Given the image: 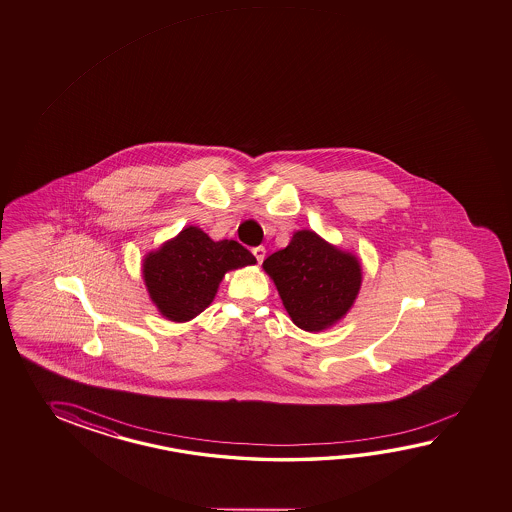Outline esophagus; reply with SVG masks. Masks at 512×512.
Returning a JSON list of instances; mask_svg holds the SVG:
<instances>
[{
    "instance_id": "34e87169",
    "label": "esophagus",
    "mask_w": 512,
    "mask_h": 512,
    "mask_svg": "<svg viewBox=\"0 0 512 512\" xmlns=\"http://www.w3.org/2000/svg\"><path fill=\"white\" fill-rule=\"evenodd\" d=\"M265 247H254L252 249V254L256 256V260H258V263H261V261L265 260Z\"/></svg>"
}]
</instances>
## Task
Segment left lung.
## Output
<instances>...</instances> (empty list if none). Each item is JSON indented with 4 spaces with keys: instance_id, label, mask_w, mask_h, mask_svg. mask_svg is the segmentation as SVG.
I'll return each mask as SVG.
<instances>
[{
    "instance_id": "8db88e82",
    "label": "left lung",
    "mask_w": 512,
    "mask_h": 512,
    "mask_svg": "<svg viewBox=\"0 0 512 512\" xmlns=\"http://www.w3.org/2000/svg\"><path fill=\"white\" fill-rule=\"evenodd\" d=\"M292 323L307 332L336 325L351 311L361 289V263L316 232L292 234L285 249L263 261Z\"/></svg>"
}]
</instances>
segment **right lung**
Segmentation results:
<instances>
[{
	"instance_id": "1",
	"label": "right lung",
	"mask_w": 512,
	"mask_h": 512,
	"mask_svg": "<svg viewBox=\"0 0 512 512\" xmlns=\"http://www.w3.org/2000/svg\"><path fill=\"white\" fill-rule=\"evenodd\" d=\"M256 258L234 240L214 241L189 225L160 249L145 254L141 274L163 318L191 321L211 305L223 276Z\"/></svg>"
}]
</instances>
